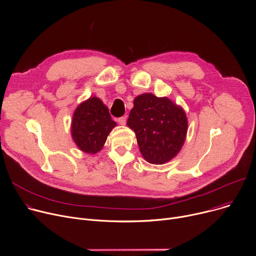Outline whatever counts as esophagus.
Returning <instances> with one entry per match:
<instances>
[{
  "instance_id": "esophagus-1",
  "label": "esophagus",
  "mask_w": 256,
  "mask_h": 256,
  "mask_svg": "<svg viewBox=\"0 0 256 256\" xmlns=\"http://www.w3.org/2000/svg\"><path fill=\"white\" fill-rule=\"evenodd\" d=\"M118 122H119V124H121V126H124V124H126V116L120 117V118L118 119Z\"/></svg>"
}]
</instances>
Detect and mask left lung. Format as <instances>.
I'll list each match as a JSON object with an SVG mask.
<instances>
[{
  "instance_id": "8db88e82",
  "label": "left lung",
  "mask_w": 256,
  "mask_h": 256,
  "mask_svg": "<svg viewBox=\"0 0 256 256\" xmlns=\"http://www.w3.org/2000/svg\"><path fill=\"white\" fill-rule=\"evenodd\" d=\"M128 126L135 132L143 158L148 163L160 165L182 150L188 119L182 108L168 98L144 93L134 100Z\"/></svg>"
}]
</instances>
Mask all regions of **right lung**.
<instances>
[{"label": "right lung", "mask_w": 256, "mask_h": 256, "mask_svg": "<svg viewBox=\"0 0 256 256\" xmlns=\"http://www.w3.org/2000/svg\"><path fill=\"white\" fill-rule=\"evenodd\" d=\"M115 126L106 106L92 96L76 106L72 120V137L80 150L94 154L102 150Z\"/></svg>", "instance_id": "right-lung-1"}]
</instances>
